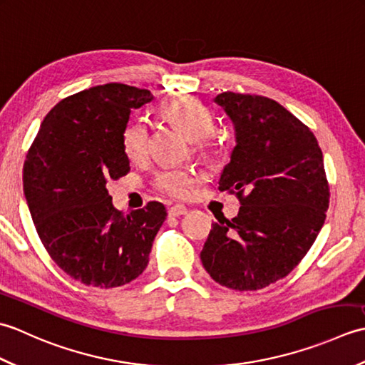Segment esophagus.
I'll return each mask as SVG.
<instances>
[{"label":"esophagus","mask_w":365,"mask_h":365,"mask_svg":"<svg viewBox=\"0 0 365 365\" xmlns=\"http://www.w3.org/2000/svg\"><path fill=\"white\" fill-rule=\"evenodd\" d=\"M187 213H188L187 207H183V205H174V207L169 208V216H182V215H187Z\"/></svg>","instance_id":"34e87169"}]
</instances>
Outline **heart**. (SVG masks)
<instances>
[{
    "label": "heart",
    "instance_id": "b5f03b06",
    "mask_svg": "<svg viewBox=\"0 0 365 365\" xmlns=\"http://www.w3.org/2000/svg\"><path fill=\"white\" fill-rule=\"evenodd\" d=\"M161 114L190 139H197L202 149L208 147V133L213 128V118L208 108L188 96H177L163 105ZM123 150L131 161H141L149 147V127L144 120L130 122L122 133ZM195 174L190 169H166L158 175L157 187L173 197L188 196Z\"/></svg>",
    "mask_w": 365,
    "mask_h": 365
}]
</instances>
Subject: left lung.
I'll list each match as a JSON object with an SVG mask.
<instances>
[{
  "label": "left lung",
  "instance_id": "8db88e82",
  "mask_svg": "<svg viewBox=\"0 0 365 365\" xmlns=\"http://www.w3.org/2000/svg\"><path fill=\"white\" fill-rule=\"evenodd\" d=\"M215 103L235 130L220 190L237 191L242 207L235 218L212 224L200 260L227 289L259 290L289 274L323 227V153L312 131L274 100L222 92Z\"/></svg>",
  "mask_w": 365,
  "mask_h": 365
}]
</instances>
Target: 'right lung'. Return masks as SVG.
Instances as JSON below:
<instances>
[{"instance_id":"right-lung-1","label":"right lung","mask_w":365,"mask_h":365,"mask_svg":"<svg viewBox=\"0 0 365 365\" xmlns=\"http://www.w3.org/2000/svg\"><path fill=\"white\" fill-rule=\"evenodd\" d=\"M153 100L120 83L73 94L45 115L23 166V190L45 250L68 276L113 289L145 269L166 208L115 210L106 183L127 175L122 133L131 110Z\"/></svg>"}]
</instances>
